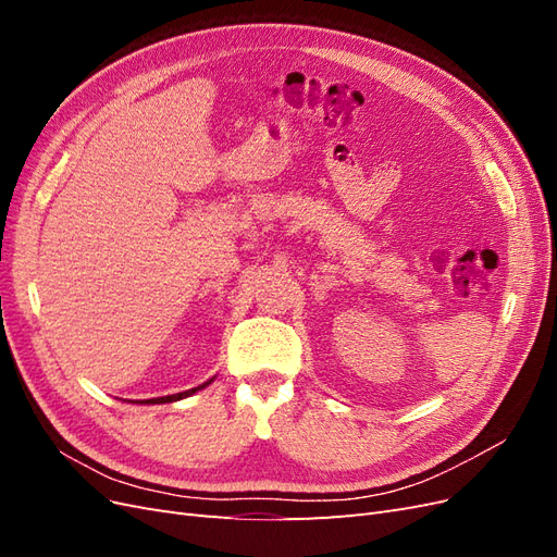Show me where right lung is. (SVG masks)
Here are the masks:
<instances>
[{"label":"right lung","instance_id":"1","mask_svg":"<svg viewBox=\"0 0 557 557\" xmlns=\"http://www.w3.org/2000/svg\"><path fill=\"white\" fill-rule=\"evenodd\" d=\"M211 381H213V379H211ZM211 381H207V383H201V385L193 387V391L176 393V395H166V397H156V399H144L141 404H170V401H178V399H183V397H190V395H195L197 391H201V387H207Z\"/></svg>","mask_w":557,"mask_h":557}]
</instances>
